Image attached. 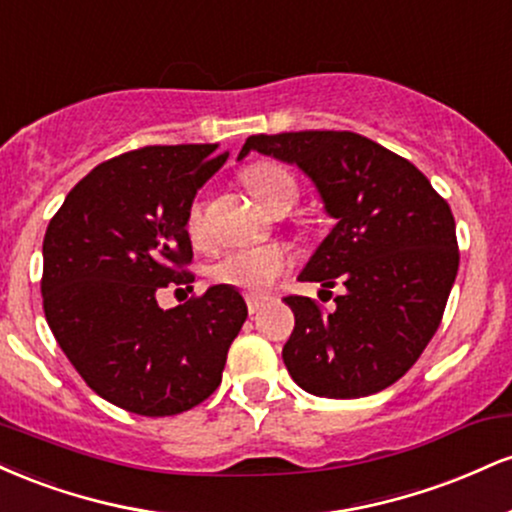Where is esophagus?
<instances>
[{
	"label": "esophagus",
	"instance_id": "esophagus-1",
	"mask_svg": "<svg viewBox=\"0 0 512 512\" xmlns=\"http://www.w3.org/2000/svg\"><path fill=\"white\" fill-rule=\"evenodd\" d=\"M264 305V298H257V296H248V310H250V315H255L257 310H260Z\"/></svg>",
	"mask_w": 512,
	"mask_h": 512
}]
</instances>
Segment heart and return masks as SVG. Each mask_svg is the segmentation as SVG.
Listing matches in <instances>:
<instances>
[{
	"label": "heart",
	"instance_id": "heart-1",
	"mask_svg": "<svg viewBox=\"0 0 512 512\" xmlns=\"http://www.w3.org/2000/svg\"><path fill=\"white\" fill-rule=\"evenodd\" d=\"M250 195L267 211H289L298 199V182L286 166L274 161L252 163L240 175ZM187 233L199 240L204 233L202 202L195 199L187 209ZM291 267V252L279 243L255 245V248L231 250L211 267L216 284L233 286L250 296H262L276 284L281 274Z\"/></svg>",
	"mask_w": 512,
	"mask_h": 512
}]
</instances>
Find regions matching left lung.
Instances as JSON below:
<instances>
[{
	"label": "left lung",
	"mask_w": 512,
	"mask_h": 512,
	"mask_svg": "<svg viewBox=\"0 0 512 512\" xmlns=\"http://www.w3.org/2000/svg\"><path fill=\"white\" fill-rule=\"evenodd\" d=\"M250 151L301 168L334 219L298 279L344 291L332 313L284 298L296 315L281 351L291 378L330 399L397 383L436 334L460 267L448 202L414 163L354 132L255 134L238 161Z\"/></svg>",
	"instance_id": "left-lung-1"
}]
</instances>
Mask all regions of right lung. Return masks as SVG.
<instances>
[{
  "mask_svg": "<svg viewBox=\"0 0 512 512\" xmlns=\"http://www.w3.org/2000/svg\"><path fill=\"white\" fill-rule=\"evenodd\" d=\"M216 144L144 146L74 185L43 240V308L57 344L96 395L142 416H173L221 383L248 305L233 286L158 308L190 286L187 209L226 163Z\"/></svg>",
  "mask_w": 512,
  "mask_h": 512,
  "instance_id": "add662e5",
  "label": "right lung"
}]
</instances>
